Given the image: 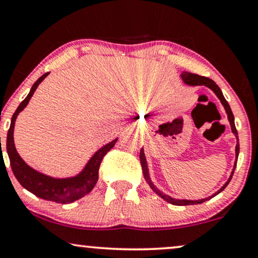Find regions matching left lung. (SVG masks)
<instances>
[{
  "label": "left lung",
  "mask_w": 258,
  "mask_h": 258,
  "mask_svg": "<svg viewBox=\"0 0 258 258\" xmlns=\"http://www.w3.org/2000/svg\"><path fill=\"white\" fill-rule=\"evenodd\" d=\"M181 78L182 81L185 84H188V86H205V87H208L210 89L213 91L214 94H216L218 99L220 100L221 105L224 106L225 110H226V114H227V119H229L230 121V125H231V131L234 135V137L237 138V145H236V161H234V167H233V170L231 172L229 180L225 182V184L221 187L219 190L216 191L214 194H212L211 197L208 198H205V199H200V200H181V199H175V198H171L169 197V195L164 194L163 191L159 190V189L156 187L155 184L152 183L151 178H150V175H149V168H148V162H146V157H145V153H144V149L142 148L140 150V153H139V158H140V163H142V168H143V174H144V178L145 181L148 182L150 188L152 189L153 191H155L156 194L158 195V197H161L162 199H164L165 201H168L169 204H172V205H177V206H188V205H198V204H202V202L210 200V199L214 198L216 195H218L220 193V191H223L225 188H226V185L230 183L231 178H232V175L234 172V169H236V164H237V159H238V155H239V142H238V133H237V130H236V126H234V116H233V113L232 110H231V107L229 105V102H227L226 100H225V97L223 95V91L220 90V88L217 86L216 82L214 81H212L211 78H207V77H204V76H199V75H195V74H190V73H187V71H183V73L181 74Z\"/></svg>",
  "instance_id": "1"
}]
</instances>
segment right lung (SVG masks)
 Wrapping results in <instances>:
<instances>
[{"label": "right lung", "instance_id": "1", "mask_svg": "<svg viewBox=\"0 0 258 258\" xmlns=\"http://www.w3.org/2000/svg\"><path fill=\"white\" fill-rule=\"evenodd\" d=\"M47 75L48 73L44 74L40 78H38L37 82L32 86L28 95L19 105L15 113L13 114L11 127H9L7 135V153L9 156V161H11L12 170L14 172L16 180L20 182V184L25 189L31 191L35 197L44 199V200L53 201L57 202V204H71V202L83 198L84 195L93 190L97 182V178H99V168L101 161H102L103 156L115 145L118 138H115L112 142H109L108 144L103 145L102 148L97 150L91 156L87 164L84 165L82 170L78 172L77 175L71 176V177H52V176L45 175L29 167L16 151L14 144L15 120L18 118L19 113L22 112L26 108V106L28 105L35 89Z\"/></svg>", "mask_w": 258, "mask_h": 258}]
</instances>
